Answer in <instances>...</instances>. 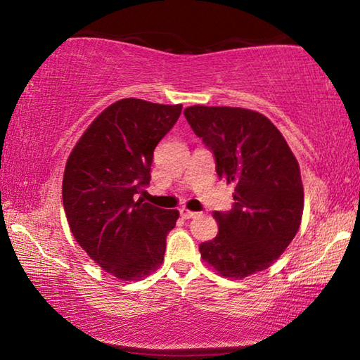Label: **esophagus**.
<instances>
[{
	"instance_id": "obj_1",
	"label": "esophagus",
	"mask_w": 360,
	"mask_h": 360,
	"mask_svg": "<svg viewBox=\"0 0 360 360\" xmlns=\"http://www.w3.org/2000/svg\"><path fill=\"white\" fill-rule=\"evenodd\" d=\"M179 212H181V216L184 217V219H192V217H195V216L198 214V212L191 211V210H186V208H182Z\"/></svg>"
}]
</instances>
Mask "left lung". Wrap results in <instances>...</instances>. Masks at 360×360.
<instances>
[{
  "mask_svg": "<svg viewBox=\"0 0 360 360\" xmlns=\"http://www.w3.org/2000/svg\"><path fill=\"white\" fill-rule=\"evenodd\" d=\"M184 115L214 152L219 178L235 184L233 210L214 211L216 238L200 245L203 262L230 279L266 270L302 224L304 198L295 155L273 122L252 109L195 105Z\"/></svg>",
  "mask_w": 360,
  "mask_h": 360,
  "instance_id": "1",
  "label": "left lung"
}]
</instances>
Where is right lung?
<instances>
[{
  "instance_id": "obj_1",
  "label": "right lung",
  "mask_w": 360,
  "mask_h": 360,
  "mask_svg": "<svg viewBox=\"0 0 360 360\" xmlns=\"http://www.w3.org/2000/svg\"><path fill=\"white\" fill-rule=\"evenodd\" d=\"M182 105L139 98L112 103L79 138L63 173V208L77 245L109 275L139 281L163 262L178 210L143 203L155 146Z\"/></svg>"
}]
</instances>
